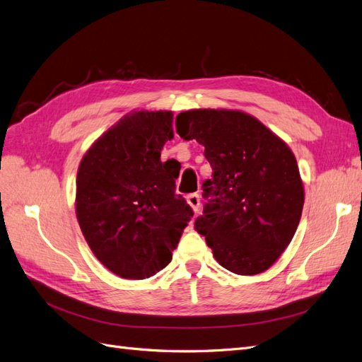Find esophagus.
<instances>
[{
  "instance_id": "obj_1",
  "label": "esophagus",
  "mask_w": 362,
  "mask_h": 362,
  "mask_svg": "<svg viewBox=\"0 0 362 362\" xmlns=\"http://www.w3.org/2000/svg\"><path fill=\"white\" fill-rule=\"evenodd\" d=\"M187 204L193 208V211L196 213L201 208V198L198 193H192L187 196Z\"/></svg>"
}]
</instances>
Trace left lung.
I'll return each mask as SVG.
<instances>
[{
	"label": "left lung",
	"mask_w": 362,
	"mask_h": 362,
	"mask_svg": "<svg viewBox=\"0 0 362 362\" xmlns=\"http://www.w3.org/2000/svg\"><path fill=\"white\" fill-rule=\"evenodd\" d=\"M184 140L204 145L211 180L194 229L218 264L237 275H258L275 262L298 229L303 184L286 141L245 112L199 108L175 120Z\"/></svg>",
	"instance_id": "obj_1"
}]
</instances>
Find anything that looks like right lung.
Instances as JSON below:
<instances>
[{
	"label": "right lung",
	"instance_id": "1",
	"mask_svg": "<svg viewBox=\"0 0 362 362\" xmlns=\"http://www.w3.org/2000/svg\"><path fill=\"white\" fill-rule=\"evenodd\" d=\"M172 112H133L98 139L76 173L75 213L93 255L115 275L145 279L172 259L193 210L175 193L180 170L160 160Z\"/></svg>",
	"mask_w": 362,
	"mask_h": 362
}]
</instances>
